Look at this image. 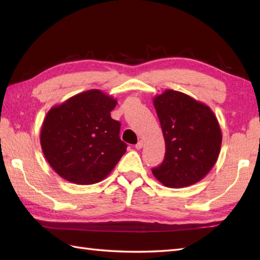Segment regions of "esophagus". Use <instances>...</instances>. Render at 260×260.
<instances>
[{"label": "esophagus", "instance_id": "obj_1", "mask_svg": "<svg viewBox=\"0 0 260 260\" xmlns=\"http://www.w3.org/2000/svg\"><path fill=\"white\" fill-rule=\"evenodd\" d=\"M143 145H144V143H143V141H140L137 144L135 145V148H137V150H141V148L143 147Z\"/></svg>", "mask_w": 260, "mask_h": 260}]
</instances>
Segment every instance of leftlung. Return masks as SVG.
Segmentation results:
<instances>
[{"label":"left lung","instance_id":"8db88e82","mask_svg":"<svg viewBox=\"0 0 260 260\" xmlns=\"http://www.w3.org/2000/svg\"><path fill=\"white\" fill-rule=\"evenodd\" d=\"M161 123L165 155L154 176L168 187L197 183L213 168L221 148V129L207 105L183 92L165 90L153 101Z\"/></svg>","mask_w":260,"mask_h":260}]
</instances>
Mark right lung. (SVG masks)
Instances as JSON below:
<instances>
[{"label":"right lung","mask_w":260,"mask_h":260,"mask_svg":"<svg viewBox=\"0 0 260 260\" xmlns=\"http://www.w3.org/2000/svg\"><path fill=\"white\" fill-rule=\"evenodd\" d=\"M116 99L98 89L52 107L43 120L40 143L48 163L71 183L101 182L126 152L120 123L110 116Z\"/></svg>","instance_id":"right-lung-1"}]
</instances>
